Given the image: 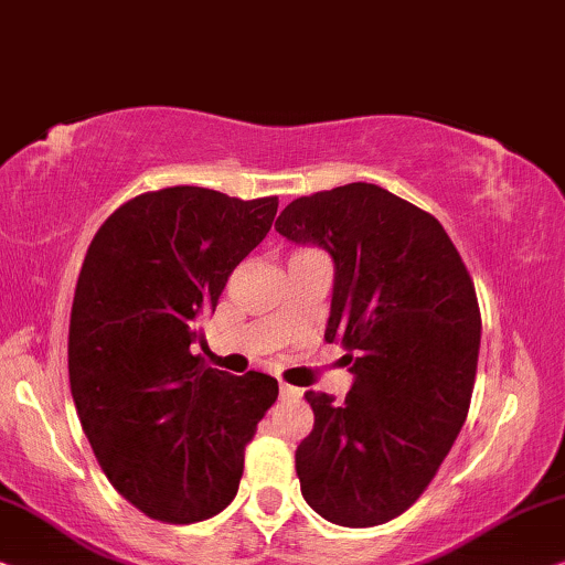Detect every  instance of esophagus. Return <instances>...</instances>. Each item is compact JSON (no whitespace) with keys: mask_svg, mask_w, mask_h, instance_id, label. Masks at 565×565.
<instances>
[{"mask_svg":"<svg viewBox=\"0 0 565 565\" xmlns=\"http://www.w3.org/2000/svg\"><path fill=\"white\" fill-rule=\"evenodd\" d=\"M278 390H281V397H284V401H297V397L302 395V390H299V387H291V385H287V382H281V385H278Z\"/></svg>","mask_w":565,"mask_h":565,"instance_id":"obj_1","label":"esophagus"}]
</instances>
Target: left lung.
<instances>
[{
    "instance_id": "1",
    "label": "left lung",
    "mask_w": 565,
    "mask_h": 565,
    "mask_svg": "<svg viewBox=\"0 0 565 565\" xmlns=\"http://www.w3.org/2000/svg\"><path fill=\"white\" fill-rule=\"evenodd\" d=\"M276 232L333 258L326 341L353 372L341 405L305 393L315 426L295 455L302 495L328 522L377 527L418 501L468 418L476 287L445 227L374 183L295 199Z\"/></svg>"
}]
</instances>
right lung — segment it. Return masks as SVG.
Wrapping results in <instances>:
<instances>
[{
  "instance_id": "right-lung-1",
  "label": "right lung",
  "mask_w": 565,
  "mask_h": 565,
  "mask_svg": "<svg viewBox=\"0 0 565 565\" xmlns=\"http://www.w3.org/2000/svg\"><path fill=\"white\" fill-rule=\"evenodd\" d=\"M276 209V195L160 188L120 204L87 247L70 320L72 397L113 488L157 522L230 507L245 447L278 397L268 374L235 377L191 351Z\"/></svg>"
}]
</instances>
